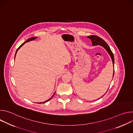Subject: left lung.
Returning <instances> with one entry per match:
<instances>
[{"mask_svg":"<svg viewBox=\"0 0 133 133\" xmlns=\"http://www.w3.org/2000/svg\"><path fill=\"white\" fill-rule=\"evenodd\" d=\"M87 37H88V38H89L91 42H92V46H97V45H100L101 46H102L103 47H104L106 50L107 51V52L109 54V56H110V58L112 60V64L114 67V55L111 51V50L110 49V47H109V46L107 45V44L101 38H100L98 36H95V35H91V36H87ZM114 75V71H113V76ZM106 91V92H107ZM104 94V95H105Z\"/></svg>","mask_w":133,"mask_h":133,"instance_id":"1","label":"left lung"}]
</instances>
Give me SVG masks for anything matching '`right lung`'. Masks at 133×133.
<instances>
[{
    "label": "right lung",
    "mask_w": 133,
    "mask_h": 133,
    "mask_svg": "<svg viewBox=\"0 0 133 133\" xmlns=\"http://www.w3.org/2000/svg\"><path fill=\"white\" fill-rule=\"evenodd\" d=\"M37 38V37H32V38H30V39H28L27 41H26L25 42H24L23 44H22L19 47H18V48L17 49V50H16V53H15V56H16V54H17V51H18V50H19V49L24 44H25V43H27V42H30V41H34V40H35V39H36V38ZM55 93L54 94V95H53L49 99H48V100H47V101H46L45 102H42V103H46V102H48V101H49L50 99H51V98L54 96V95H55Z\"/></svg>",
    "instance_id": "1"
}]
</instances>
